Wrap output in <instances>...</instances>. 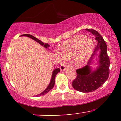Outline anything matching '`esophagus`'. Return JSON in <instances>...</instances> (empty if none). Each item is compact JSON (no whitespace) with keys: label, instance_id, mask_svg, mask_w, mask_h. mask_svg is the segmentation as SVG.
Listing matches in <instances>:
<instances>
[{"label":"esophagus","instance_id":"obj_1","mask_svg":"<svg viewBox=\"0 0 121 121\" xmlns=\"http://www.w3.org/2000/svg\"><path fill=\"white\" fill-rule=\"evenodd\" d=\"M66 67H67V66H66V65L64 64H61V65L60 68L61 70H64L66 69Z\"/></svg>","mask_w":121,"mask_h":121}]
</instances>
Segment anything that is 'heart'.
<instances>
[{
    "instance_id": "1",
    "label": "heart",
    "mask_w": 121,
    "mask_h": 121,
    "mask_svg": "<svg viewBox=\"0 0 121 121\" xmlns=\"http://www.w3.org/2000/svg\"><path fill=\"white\" fill-rule=\"evenodd\" d=\"M94 47V42L91 39L85 36H76L64 43L61 48V53L62 57L66 60L76 55L75 62L80 65L91 57Z\"/></svg>"
}]
</instances>
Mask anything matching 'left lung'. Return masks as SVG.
Masks as SVG:
<instances>
[{
  "mask_svg": "<svg viewBox=\"0 0 121 121\" xmlns=\"http://www.w3.org/2000/svg\"><path fill=\"white\" fill-rule=\"evenodd\" d=\"M95 36L98 41L91 57L87 65L76 70L77 77L73 81L72 86L76 91L83 93H88L99 88L108 79L109 76L110 60L107 52V46L103 37L98 32L93 29H86ZM100 52L98 67L93 71L89 66L95 53Z\"/></svg>",
  "mask_w": 121,
  "mask_h": 121,
  "instance_id": "left-lung-1",
  "label": "left lung"
}]
</instances>
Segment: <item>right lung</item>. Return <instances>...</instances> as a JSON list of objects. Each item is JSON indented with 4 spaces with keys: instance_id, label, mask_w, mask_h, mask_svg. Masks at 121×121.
Instances as JSON below:
<instances>
[{
    "instance_id": "right-lung-1",
    "label": "right lung",
    "mask_w": 121,
    "mask_h": 121,
    "mask_svg": "<svg viewBox=\"0 0 121 121\" xmlns=\"http://www.w3.org/2000/svg\"><path fill=\"white\" fill-rule=\"evenodd\" d=\"M22 36H27L28 37H30V38H31L32 39L35 40L36 42H37L38 43H39L41 45H43L44 47H45V48H48V47H49V45L48 44H44V43L43 42V41H41V40L37 39L36 37L33 36L32 35H30V34H24ZM59 72H60V69L59 68H57V69H55V70H53V72L52 73V78H51V82H50L49 85H48V86L47 87L46 89H45V91H43L42 93H41L38 94V95H36L37 97H39V96H41V95H44V94H47V93L49 92V91H51V89L53 87L54 85H55V77H56V74H57L58 73H59Z\"/></svg>"
}]
</instances>
